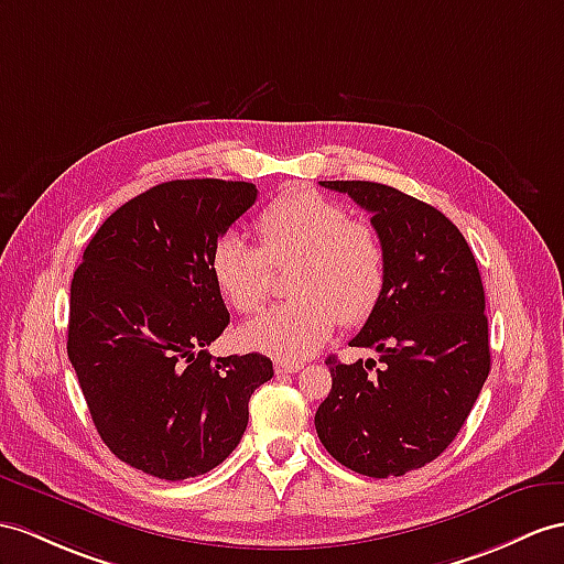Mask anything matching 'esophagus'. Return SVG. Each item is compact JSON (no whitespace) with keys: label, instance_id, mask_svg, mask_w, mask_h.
Returning a JSON list of instances; mask_svg holds the SVG:
<instances>
[{"label":"esophagus","instance_id":"34e87169","mask_svg":"<svg viewBox=\"0 0 564 564\" xmlns=\"http://www.w3.org/2000/svg\"><path fill=\"white\" fill-rule=\"evenodd\" d=\"M304 368V364L301 361H286V359H282V361H274V373H299V370Z\"/></svg>","mask_w":564,"mask_h":564}]
</instances>
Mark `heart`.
<instances>
[{"instance_id": "b5f03b06", "label": "heart", "mask_w": 564, "mask_h": 564, "mask_svg": "<svg viewBox=\"0 0 564 564\" xmlns=\"http://www.w3.org/2000/svg\"><path fill=\"white\" fill-rule=\"evenodd\" d=\"M258 246L225 235L210 256L213 280L241 313L263 308L272 268H290V294L241 327L246 347L282 359H304L325 345L337 321L356 325L376 308L388 256L378 231L356 223L339 203L315 191L280 196L256 217Z\"/></svg>"}]
</instances>
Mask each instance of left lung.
<instances>
[{
	"label": "left lung",
	"instance_id": "1",
	"mask_svg": "<svg viewBox=\"0 0 564 564\" xmlns=\"http://www.w3.org/2000/svg\"><path fill=\"white\" fill-rule=\"evenodd\" d=\"M370 213L386 286L349 347L378 361H325L333 390L315 411L321 443L347 469L404 476L441 457L490 370L486 294L462 231L433 205L376 182H321Z\"/></svg>",
	"mask_w": 564,
	"mask_h": 564
}]
</instances>
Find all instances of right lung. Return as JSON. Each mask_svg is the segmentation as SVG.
<instances>
[{"instance_id":"obj_1","label":"right lung","mask_w":564,"mask_h":564,"mask_svg":"<svg viewBox=\"0 0 564 564\" xmlns=\"http://www.w3.org/2000/svg\"><path fill=\"white\" fill-rule=\"evenodd\" d=\"M249 182L176 178L123 203L72 280L68 361L102 443L164 480L223 464L272 378L263 354L210 356L229 325L210 256L256 203Z\"/></svg>"}]
</instances>
